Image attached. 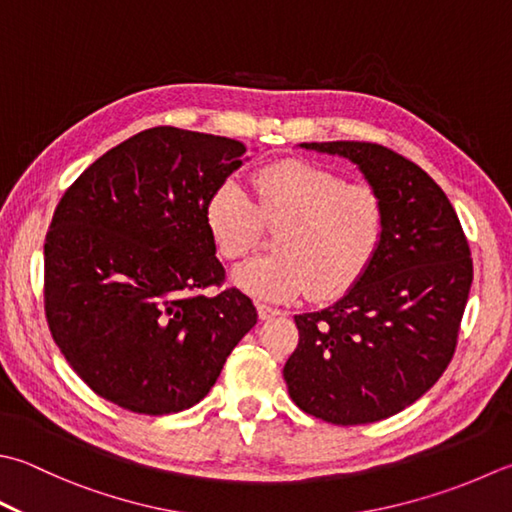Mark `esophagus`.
Wrapping results in <instances>:
<instances>
[{"mask_svg": "<svg viewBox=\"0 0 512 512\" xmlns=\"http://www.w3.org/2000/svg\"><path fill=\"white\" fill-rule=\"evenodd\" d=\"M257 315H259V319H273L277 315H284V310L273 308L268 304H257Z\"/></svg>", "mask_w": 512, "mask_h": 512, "instance_id": "34e87169", "label": "esophagus"}]
</instances>
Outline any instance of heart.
I'll list each match as a JSON object with an SVG mask.
<instances>
[{
  "instance_id": "1",
  "label": "heart",
  "mask_w": 512,
  "mask_h": 512,
  "mask_svg": "<svg viewBox=\"0 0 512 512\" xmlns=\"http://www.w3.org/2000/svg\"><path fill=\"white\" fill-rule=\"evenodd\" d=\"M255 190L257 204L239 179L228 177L206 202L208 233L226 259L257 248L264 222L284 224L275 235L277 253L235 268V284L246 293L282 302L310 290L333 299L373 266L388 226L377 190L293 159L259 168Z\"/></svg>"
}]
</instances>
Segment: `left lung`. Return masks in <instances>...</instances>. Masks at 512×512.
Instances as JSON below:
<instances>
[{"label": "left lung", "mask_w": 512, "mask_h": 512, "mask_svg": "<svg viewBox=\"0 0 512 512\" xmlns=\"http://www.w3.org/2000/svg\"><path fill=\"white\" fill-rule=\"evenodd\" d=\"M299 146L353 162L384 199L388 226L373 266L342 299L295 315L288 393L330 424L379 422L417 402L453 359L473 284L470 248L444 190L406 157L368 142Z\"/></svg>", "instance_id": "8db88e82"}]
</instances>
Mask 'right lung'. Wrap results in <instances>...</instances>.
<instances>
[{
    "mask_svg": "<svg viewBox=\"0 0 512 512\" xmlns=\"http://www.w3.org/2000/svg\"><path fill=\"white\" fill-rule=\"evenodd\" d=\"M246 159L235 139L157 126L64 193L44 244L46 317L99 397L144 415L195 406L257 324L237 288L199 293L224 279L206 202Z\"/></svg>",
    "mask_w": 512,
    "mask_h": 512,
    "instance_id": "right-lung-1",
    "label": "right lung"
}]
</instances>
